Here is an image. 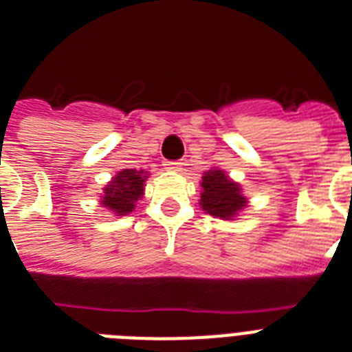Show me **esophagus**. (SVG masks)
<instances>
[{
    "label": "esophagus",
    "mask_w": 352,
    "mask_h": 352,
    "mask_svg": "<svg viewBox=\"0 0 352 352\" xmlns=\"http://www.w3.org/2000/svg\"><path fill=\"white\" fill-rule=\"evenodd\" d=\"M164 166H166V170L179 171L182 168V162H181V160H168Z\"/></svg>",
    "instance_id": "34e87169"
}]
</instances>
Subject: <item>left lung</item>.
<instances>
[{"label": "left lung", "instance_id": "1", "mask_svg": "<svg viewBox=\"0 0 352 352\" xmlns=\"http://www.w3.org/2000/svg\"><path fill=\"white\" fill-rule=\"evenodd\" d=\"M201 188H203L201 193L203 210L221 219H230L246 204V199L241 195V188L225 175V171H206Z\"/></svg>", "mask_w": 352, "mask_h": 352}]
</instances>
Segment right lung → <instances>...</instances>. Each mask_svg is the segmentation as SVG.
<instances>
[{
	"label": "right lung",
	"mask_w": 352,
	"mask_h": 352,
	"mask_svg": "<svg viewBox=\"0 0 352 352\" xmlns=\"http://www.w3.org/2000/svg\"><path fill=\"white\" fill-rule=\"evenodd\" d=\"M144 181H146V175L142 170L120 171L117 177H113V181L104 190L102 204L111 208L118 215L129 214L135 208V203L142 197Z\"/></svg>",
	"instance_id": "right-lung-1"
}]
</instances>
